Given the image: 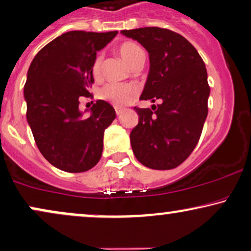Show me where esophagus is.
Returning a JSON list of instances; mask_svg holds the SVG:
<instances>
[{
	"label": "esophagus",
	"instance_id": "1",
	"mask_svg": "<svg viewBox=\"0 0 251 251\" xmlns=\"http://www.w3.org/2000/svg\"><path fill=\"white\" fill-rule=\"evenodd\" d=\"M123 112H124L123 107H116V113H117V116H120Z\"/></svg>",
	"mask_w": 251,
	"mask_h": 251
}]
</instances>
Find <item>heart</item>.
<instances>
[{"mask_svg":"<svg viewBox=\"0 0 251 251\" xmlns=\"http://www.w3.org/2000/svg\"><path fill=\"white\" fill-rule=\"evenodd\" d=\"M117 50H118L119 55L122 56L124 61L127 63L131 68L139 65L144 66L146 55L144 50L138 44L133 43V41H124V43L119 44ZM100 68H102V58L98 55L95 58L93 66H91L93 75H100ZM133 95H134V90H133L132 87L118 83H107L98 93L100 100H106V102L118 106L128 103Z\"/></svg>","mask_w":251,"mask_h":251,"instance_id":"b5f03b06","label":"heart"}]
</instances>
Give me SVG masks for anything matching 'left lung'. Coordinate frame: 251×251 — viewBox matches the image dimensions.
Returning <instances> with one entry per match:
<instances>
[{
    "mask_svg": "<svg viewBox=\"0 0 251 251\" xmlns=\"http://www.w3.org/2000/svg\"><path fill=\"white\" fill-rule=\"evenodd\" d=\"M149 53V73L140 100L162 103L134 107L139 123L129 138L133 153L155 170L178 167L198 144L207 117L210 85L205 63L180 34L162 27L123 30Z\"/></svg>",
    "mask_w": 251,
    "mask_h": 251,
    "instance_id": "left-lung-1",
    "label": "left lung"
}]
</instances>
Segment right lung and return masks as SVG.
I'll return each instance as SVG.
<instances>
[{
    "label": "right lung",
    "mask_w": 251,
    "mask_h": 251,
    "mask_svg": "<svg viewBox=\"0 0 251 251\" xmlns=\"http://www.w3.org/2000/svg\"><path fill=\"white\" fill-rule=\"evenodd\" d=\"M69 31L44 46L31 62L24 87L26 119L37 147L60 170L83 173L96 166L104 131L116 118L105 100H97L83 118L80 98L93 97L91 66L97 50L117 36Z\"/></svg>",
    "instance_id": "obj_1"
}]
</instances>
